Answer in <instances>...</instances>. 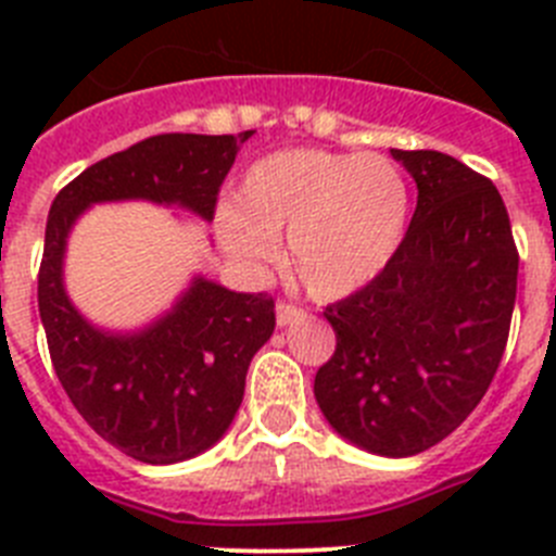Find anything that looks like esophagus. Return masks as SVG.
<instances>
[{"instance_id": "1", "label": "esophagus", "mask_w": 556, "mask_h": 556, "mask_svg": "<svg viewBox=\"0 0 556 556\" xmlns=\"http://www.w3.org/2000/svg\"><path fill=\"white\" fill-rule=\"evenodd\" d=\"M303 317H306V312H303L301 306H294V303L281 301V303H278V308H275V320H278V326H281V328L292 326V323L303 320Z\"/></svg>"}]
</instances>
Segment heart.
Masks as SVG:
<instances>
[{
	"instance_id": "1",
	"label": "heart",
	"mask_w": 556,
	"mask_h": 556,
	"mask_svg": "<svg viewBox=\"0 0 556 556\" xmlns=\"http://www.w3.org/2000/svg\"><path fill=\"white\" fill-rule=\"evenodd\" d=\"M409 184L378 152L283 150L255 161L219 233L236 262L264 267L287 236L294 278L314 298H345L370 283L401 248Z\"/></svg>"
}]
</instances>
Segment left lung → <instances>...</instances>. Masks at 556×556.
<instances>
[{"instance_id":"obj_1","label":"left lung","mask_w":556,"mask_h":556,"mask_svg":"<svg viewBox=\"0 0 556 556\" xmlns=\"http://www.w3.org/2000/svg\"><path fill=\"white\" fill-rule=\"evenodd\" d=\"M417 184L401 248L367 287L326 306L337 351L314 397L339 437L415 456L479 406L507 348L518 248L493 180L437 150H392Z\"/></svg>"}]
</instances>
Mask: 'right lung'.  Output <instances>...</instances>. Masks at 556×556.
Listing matches in <instances>:
<instances>
[{"instance_id":"right-lung-1","label":"right lung","mask_w":556,"mask_h":556,"mask_svg":"<svg viewBox=\"0 0 556 556\" xmlns=\"http://www.w3.org/2000/svg\"><path fill=\"white\" fill-rule=\"evenodd\" d=\"M250 136H150L80 172L49 208L38 312L52 367L83 420L147 465L191 459L228 431L250 362L273 337L275 301L194 278L172 312L144 331H102L63 289L66 236L88 205L111 200L180 205L214 219L219 186Z\"/></svg>"}]
</instances>
